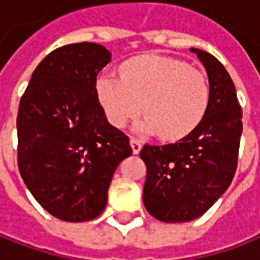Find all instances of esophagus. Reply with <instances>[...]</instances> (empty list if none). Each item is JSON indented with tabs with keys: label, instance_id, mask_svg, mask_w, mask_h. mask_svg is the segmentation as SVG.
I'll list each match as a JSON object with an SVG mask.
<instances>
[{
	"label": "esophagus",
	"instance_id": "esophagus-1",
	"mask_svg": "<svg viewBox=\"0 0 260 260\" xmlns=\"http://www.w3.org/2000/svg\"><path fill=\"white\" fill-rule=\"evenodd\" d=\"M130 145H132V149H133V154H139L140 149H142V142L136 138H132L130 139Z\"/></svg>",
	"mask_w": 260,
	"mask_h": 260
}]
</instances>
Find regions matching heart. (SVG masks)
Wrapping results in <instances>:
<instances>
[{
    "label": "heart",
    "instance_id": "1",
    "mask_svg": "<svg viewBox=\"0 0 260 260\" xmlns=\"http://www.w3.org/2000/svg\"><path fill=\"white\" fill-rule=\"evenodd\" d=\"M121 78L103 75L96 90L103 111L115 127L138 115L139 133H158L177 140L189 135L203 120L209 105V83L203 72L185 62L159 54H145L125 62Z\"/></svg>",
    "mask_w": 260,
    "mask_h": 260
}]
</instances>
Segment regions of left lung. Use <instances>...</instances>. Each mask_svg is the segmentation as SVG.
Returning <instances> with one entry per match:
<instances>
[{
    "label": "left lung",
    "instance_id": "left-lung-1",
    "mask_svg": "<svg viewBox=\"0 0 260 260\" xmlns=\"http://www.w3.org/2000/svg\"><path fill=\"white\" fill-rule=\"evenodd\" d=\"M209 77V105L203 120L170 145H145L143 204L166 223L203 216L231 185L243 133L241 108L230 74L207 51L191 48Z\"/></svg>",
    "mask_w": 260,
    "mask_h": 260
}]
</instances>
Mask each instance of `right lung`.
Returning <instances> with one entry per match:
<instances>
[{
  "label": "right lung",
  "instance_id": "1",
  "mask_svg": "<svg viewBox=\"0 0 260 260\" xmlns=\"http://www.w3.org/2000/svg\"><path fill=\"white\" fill-rule=\"evenodd\" d=\"M111 51L96 43L56 48L32 74L17 114V161L25 185L54 217L85 222L108 203L115 169L132 155L111 125L96 80Z\"/></svg>",
  "mask_w": 260,
  "mask_h": 260
}]
</instances>
